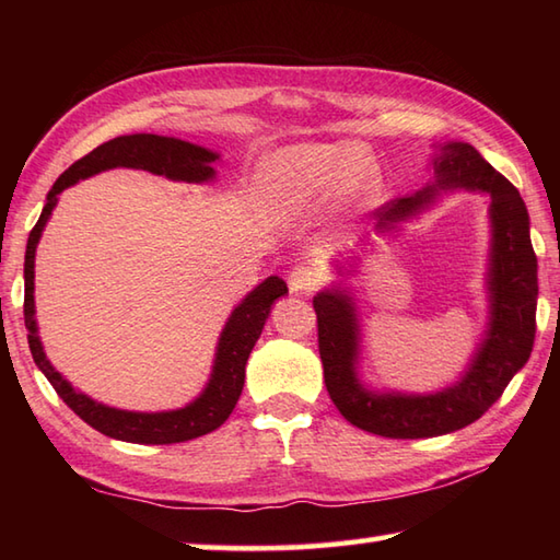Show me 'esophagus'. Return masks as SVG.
Returning a JSON list of instances; mask_svg holds the SVG:
<instances>
[{"label": "esophagus", "instance_id": "1", "mask_svg": "<svg viewBox=\"0 0 560 560\" xmlns=\"http://www.w3.org/2000/svg\"><path fill=\"white\" fill-rule=\"evenodd\" d=\"M289 287L293 293H313L323 287V271L311 265H299L289 277Z\"/></svg>", "mask_w": 560, "mask_h": 560}]
</instances>
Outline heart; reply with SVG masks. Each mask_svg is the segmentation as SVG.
<instances>
[{
	"instance_id": "heart-1",
	"label": "heart",
	"mask_w": 560,
	"mask_h": 560,
	"mask_svg": "<svg viewBox=\"0 0 560 560\" xmlns=\"http://www.w3.org/2000/svg\"><path fill=\"white\" fill-rule=\"evenodd\" d=\"M337 183L349 187L371 185V156L351 144L311 141L273 153L259 171V192L271 209L279 211L313 207Z\"/></svg>"
}]
</instances>
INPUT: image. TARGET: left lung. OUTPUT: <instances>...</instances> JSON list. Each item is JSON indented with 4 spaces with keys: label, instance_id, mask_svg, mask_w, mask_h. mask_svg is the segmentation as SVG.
I'll list each match as a JSON object with an SVG mask.
<instances>
[{
    "label": "left lung",
    "instance_id": "1",
    "mask_svg": "<svg viewBox=\"0 0 560 560\" xmlns=\"http://www.w3.org/2000/svg\"><path fill=\"white\" fill-rule=\"evenodd\" d=\"M438 187H469L491 195V329L462 383L428 397L365 392L353 373L355 319L351 303L339 291L317 293V347L325 385L343 419L361 431L383 438H433L474 423L501 399L513 375L527 363L537 335V255L529 241V217L515 185L505 180L469 144H450L435 161ZM435 189L397 197L375 209L377 225L413 217Z\"/></svg>",
    "mask_w": 560,
    "mask_h": 560
}]
</instances>
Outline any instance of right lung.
I'll use <instances>...</instances> for the list:
<instances>
[{"mask_svg":"<svg viewBox=\"0 0 560 560\" xmlns=\"http://www.w3.org/2000/svg\"><path fill=\"white\" fill-rule=\"evenodd\" d=\"M213 159H217V153L195 144H187V141H180V139L159 137V135H129V137H117V139L105 141V144L96 147L77 163H71L69 168L57 177V183L52 185L50 192H47V201L43 207L40 219L33 225V231L28 235L26 261H23V281H26V293H23V319H26L28 347L33 353V361L45 373V377L50 380V385L55 387L57 395L62 397L67 407L74 411L79 419H83L91 428H96L98 433L108 438L127 440V443H144V445H171V443H185V440L217 431V428L229 419L231 411L235 409L237 399H241V392L245 385V363L249 359V351L255 347V341L261 335V327H265L271 303L281 299L283 293H289V289L279 277H269L235 307L219 341L217 365H213L209 387L197 401H192L185 409L165 411V413L120 411V409L103 407V404H96L86 395H79V392L55 371L50 361L45 359L40 339L35 335L38 327H35V319H33L35 315V303H33L35 247H38L40 233L57 205V195L69 185L81 180V177L125 165V168H141L156 175L173 177V180L201 183V180H209L213 175V168L209 165Z\"/></svg>","mask_w":560,"mask_h":560,"instance_id":"add662e5","label":"right lung"}]
</instances>
